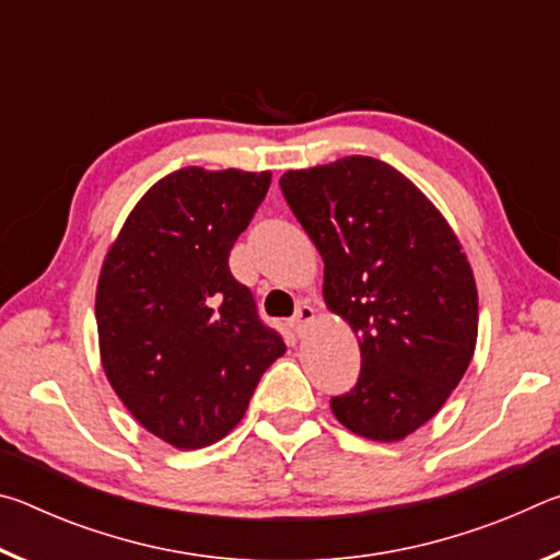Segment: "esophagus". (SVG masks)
I'll return each mask as SVG.
<instances>
[{
  "mask_svg": "<svg viewBox=\"0 0 560 560\" xmlns=\"http://www.w3.org/2000/svg\"><path fill=\"white\" fill-rule=\"evenodd\" d=\"M314 320H316V311L311 308L308 303H299L296 316H293L291 326H293V330H296V336H303V334H306V328L314 324Z\"/></svg>",
  "mask_w": 560,
  "mask_h": 560,
  "instance_id": "obj_1",
  "label": "esophagus"
}]
</instances>
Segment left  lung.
Returning a JSON list of instances; mask_svg holds the SVG:
<instances>
[{
    "instance_id": "1",
    "label": "left lung",
    "mask_w": 560,
    "mask_h": 560,
    "mask_svg": "<svg viewBox=\"0 0 560 560\" xmlns=\"http://www.w3.org/2000/svg\"><path fill=\"white\" fill-rule=\"evenodd\" d=\"M283 197L324 259V301L358 336L360 377L330 397L336 420L397 442L432 420L471 363L474 271L422 189L383 160L289 170Z\"/></svg>"
}]
</instances>
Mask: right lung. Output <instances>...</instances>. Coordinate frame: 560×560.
I'll return each mask as SVG.
<instances>
[{"label": "right lung", "instance_id": "add662e5", "mask_svg": "<svg viewBox=\"0 0 560 560\" xmlns=\"http://www.w3.org/2000/svg\"><path fill=\"white\" fill-rule=\"evenodd\" d=\"M271 173L183 167L140 197L103 259L101 365L128 412L177 450L226 438L287 353L257 316L230 252Z\"/></svg>", "mask_w": 560, "mask_h": 560}]
</instances>
